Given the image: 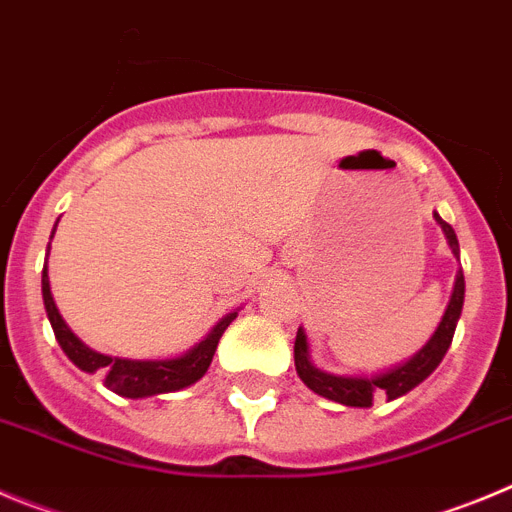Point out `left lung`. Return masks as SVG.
<instances>
[{
	"instance_id": "8db88e82",
	"label": "left lung",
	"mask_w": 512,
	"mask_h": 512,
	"mask_svg": "<svg viewBox=\"0 0 512 512\" xmlns=\"http://www.w3.org/2000/svg\"><path fill=\"white\" fill-rule=\"evenodd\" d=\"M434 219L441 227V232H444L446 242H449L451 255L459 260V242L454 229H451L436 211ZM462 306L464 273L459 270L457 278H454V290H451L449 306H446L444 316H441L439 326H436V331L431 334V339H428L413 357L403 359V362L388 367V370L367 372V375H336V372H326L321 370V367H316L313 365L311 352H308L306 331L298 329L296 347H293L298 377H301L303 385H306L308 390H313L316 395H321V398L326 400H334V403L349 405V408H370L375 395H385L388 400L403 398L405 393H411L416 385H421V382L439 367L446 349H449L451 339H454L457 321L459 316H462Z\"/></svg>"
}]
</instances>
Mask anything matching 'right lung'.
I'll use <instances>...</instances> for the list:
<instances>
[{"label":"right lung","instance_id":"1","mask_svg":"<svg viewBox=\"0 0 512 512\" xmlns=\"http://www.w3.org/2000/svg\"><path fill=\"white\" fill-rule=\"evenodd\" d=\"M55 227H58V224H55ZM43 303L50 326H53L55 331V339H58V344H61V349L66 352V357L71 359L73 365H76L78 370L89 372V375L99 372V375L104 377V385H107L112 393L132 400L150 398V395L176 393V390H183L188 388V385H193V382H199L201 377L206 375V370H209L211 359H214L216 352V344H219L222 334L227 331V326L237 319V311L222 316V319L216 321L214 329H211L199 344H193L188 352L176 354V357L127 359L112 357V354H101L96 352V349L86 347V344L68 329L61 311L55 306L53 293H50L48 262L43 265Z\"/></svg>","mask_w":512,"mask_h":512}]
</instances>
